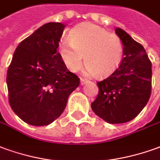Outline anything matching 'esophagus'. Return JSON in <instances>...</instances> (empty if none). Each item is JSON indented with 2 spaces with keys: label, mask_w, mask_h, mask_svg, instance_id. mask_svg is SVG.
<instances>
[{
  "label": "esophagus",
  "mask_w": 160,
  "mask_h": 160,
  "mask_svg": "<svg viewBox=\"0 0 160 160\" xmlns=\"http://www.w3.org/2000/svg\"><path fill=\"white\" fill-rule=\"evenodd\" d=\"M86 82H87V80H86V79H84V78H80V85H81V86L84 85Z\"/></svg>",
  "instance_id": "34e87169"
}]
</instances>
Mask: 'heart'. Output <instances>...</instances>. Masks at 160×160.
Returning <instances> with one entry per match:
<instances>
[{"label": "heart", "instance_id": "b5f03b06", "mask_svg": "<svg viewBox=\"0 0 160 160\" xmlns=\"http://www.w3.org/2000/svg\"><path fill=\"white\" fill-rule=\"evenodd\" d=\"M68 39L60 42L59 51L66 66L76 72L83 62L88 73L105 76L120 63L123 44L118 35L108 33L103 28L92 23H84L71 30Z\"/></svg>", "mask_w": 160, "mask_h": 160}]
</instances>
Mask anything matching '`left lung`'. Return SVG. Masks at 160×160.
I'll return each instance as SVG.
<instances>
[{"label": "left lung", "instance_id": "left-lung-1", "mask_svg": "<svg viewBox=\"0 0 160 160\" xmlns=\"http://www.w3.org/2000/svg\"><path fill=\"white\" fill-rule=\"evenodd\" d=\"M115 33L122 41L123 59L110 76L97 82L99 93L91 107L107 123L120 124L136 118L150 99L152 62L127 32L116 28Z\"/></svg>", "mask_w": 160, "mask_h": 160}]
</instances>
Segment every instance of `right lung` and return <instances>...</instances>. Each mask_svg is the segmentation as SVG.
Segmentation results:
<instances>
[{"label": "right lung", "instance_id": "right-lung-1", "mask_svg": "<svg viewBox=\"0 0 160 160\" xmlns=\"http://www.w3.org/2000/svg\"><path fill=\"white\" fill-rule=\"evenodd\" d=\"M64 28L60 22L41 26L18 45L8 69L10 107L32 126H48L59 118L80 83L58 52Z\"/></svg>", "mask_w": 160, "mask_h": 160}]
</instances>
